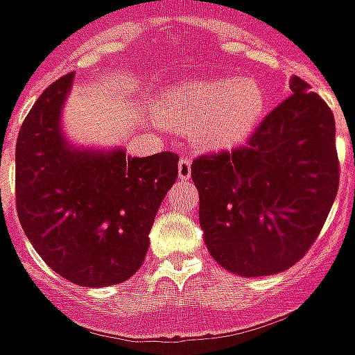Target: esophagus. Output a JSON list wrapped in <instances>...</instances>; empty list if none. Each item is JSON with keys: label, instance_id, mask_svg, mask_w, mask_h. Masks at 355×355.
<instances>
[{"label": "esophagus", "instance_id": "34e87169", "mask_svg": "<svg viewBox=\"0 0 355 355\" xmlns=\"http://www.w3.org/2000/svg\"><path fill=\"white\" fill-rule=\"evenodd\" d=\"M178 177L184 178V180L192 177V162L188 157H180V162H178Z\"/></svg>", "mask_w": 355, "mask_h": 355}]
</instances>
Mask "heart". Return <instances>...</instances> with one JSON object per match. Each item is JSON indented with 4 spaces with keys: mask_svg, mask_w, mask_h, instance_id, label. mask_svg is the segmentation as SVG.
Wrapping results in <instances>:
<instances>
[{
    "mask_svg": "<svg viewBox=\"0 0 355 355\" xmlns=\"http://www.w3.org/2000/svg\"><path fill=\"white\" fill-rule=\"evenodd\" d=\"M266 106L253 80H196L163 96L162 114L180 129H193L205 146L224 148L253 131Z\"/></svg>",
    "mask_w": 355,
    "mask_h": 355,
    "instance_id": "heart-1",
    "label": "heart"
}]
</instances>
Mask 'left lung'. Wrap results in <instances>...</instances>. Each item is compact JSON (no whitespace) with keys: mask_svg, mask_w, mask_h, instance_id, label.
Wrapping results in <instances>:
<instances>
[{"mask_svg":"<svg viewBox=\"0 0 355 355\" xmlns=\"http://www.w3.org/2000/svg\"><path fill=\"white\" fill-rule=\"evenodd\" d=\"M247 144L196 157L209 253L247 277L279 274L320 236L338 192L335 116L298 76Z\"/></svg>","mask_w":355,"mask_h":355,"instance_id":"1","label":"left lung"}]
</instances>
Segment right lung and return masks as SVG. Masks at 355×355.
<instances>
[{
  "label": "right lung",
  "mask_w": 355,
  "mask_h": 355,
  "mask_svg": "<svg viewBox=\"0 0 355 355\" xmlns=\"http://www.w3.org/2000/svg\"><path fill=\"white\" fill-rule=\"evenodd\" d=\"M73 72L35 101L17 139L15 198L22 230L47 266L83 287L127 282L146 259L150 230L178 177V155L76 152L58 129Z\"/></svg>",
  "instance_id": "obj_1"
}]
</instances>
